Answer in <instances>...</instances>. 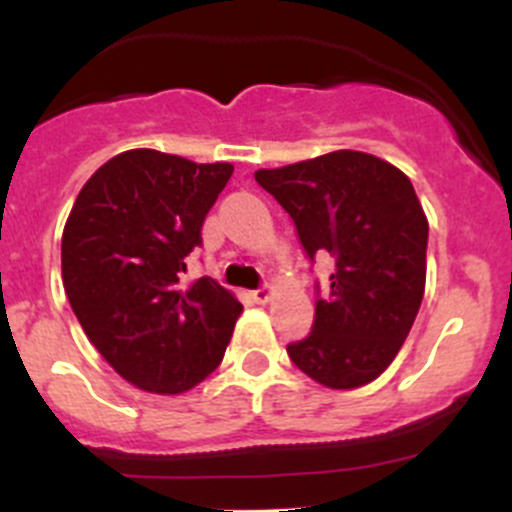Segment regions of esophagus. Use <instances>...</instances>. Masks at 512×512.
<instances>
[{
    "label": "esophagus",
    "instance_id": "34e87169",
    "mask_svg": "<svg viewBox=\"0 0 512 512\" xmlns=\"http://www.w3.org/2000/svg\"><path fill=\"white\" fill-rule=\"evenodd\" d=\"M250 297H252V302L267 304V302H270V297H272V289L270 287H257V289H252Z\"/></svg>",
    "mask_w": 512,
    "mask_h": 512
}]
</instances>
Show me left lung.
<instances>
[{
  "mask_svg": "<svg viewBox=\"0 0 512 512\" xmlns=\"http://www.w3.org/2000/svg\"><path fill=\"white\" fill-rule=\"evenodd\" d=\"M285 208L307 260L334 257L329 292L317 289L312 332L289 359L329 389L374 381L399 354L426 287L428 220L411 180L386 160L337 151L257 170Z\"/></svg>",
  "mask_w": 512,
  "mask_h": 512,
  "instance_id": "1",
  "label": "left lung"
}]
</instances>
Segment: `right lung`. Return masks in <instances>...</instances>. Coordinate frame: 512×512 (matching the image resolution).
<instances>
[{"mask_svg":"<svg viewBox=\"0 0 512 512\" xmlns=\"http://www.w3.org/2000/svg\"><path fill=\"white\" fill-rule=\"evenodd\" d=\"M232 175L148 148L118 153L86 180L61 237L76 319L138 389L183 394L225 356L242 304L210 277L183 285L200 227Z\"/></svg>","mask_w":512,"mask_h":512,"instance_id":"1","label":"right lung"}]
</instances>
